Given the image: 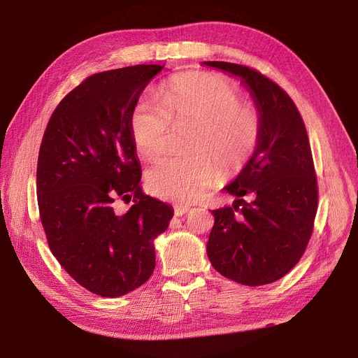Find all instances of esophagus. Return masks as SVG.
<instances>
[{
	"label": "esophagus",
	"instance_id": "obj_1",
	"mask_svg": "<svg viewBox=\"0 0 358 358\" xmlns=\"http://www.w3.org/2000/svg\"><path fill=\"white\" fill-rule=\"evenodd\" d=\"M189 210H190V208L189 206H176V209H174V213H176V216H182V215H185V213H189Z\"/></svg>",
	"mask_w": 358,
	"mask_h": 358
}]
</instances>
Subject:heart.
I'll return each mask as SVG.
<instances>
[{"label":"heart","mask_w":358,"mask_h":358,"mask_svg":"<svg viewBox=\"0 0 358 358\" xmlns=\"http://www.w3.org/2000/svg\"><path fill=\"white\" fill-rule=\"evenodd\" d=\"M231 80L213 72H184L158 92V103L141 99L130 113V134L145 159L164 154L169 130L192 124L189 152L166 157L146 173L154 196L177 203L196 201L216 178L238 173L252 157L261 136L258 108L242 101Z\"/></svg>","instance_id":"1"}]
</instances>
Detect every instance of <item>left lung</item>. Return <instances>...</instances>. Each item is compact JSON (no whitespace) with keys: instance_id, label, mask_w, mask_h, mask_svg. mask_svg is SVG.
Returning <instances> with one entry per match:
<instances>
[{"instance_id":"8db88e82","label":"left lung","mask_w":358,"mask_h":358,"mask_svg":"<svg viewBox=\"0 0 358 358\" xmlns=\"http://www.w3.org/2000/svg\"><path fill=\"white\" fill-rule=\"evenodd\" d=\"M247 85L261 136L245 168L224 187L236 200L212 210L208 255L217 273L262 286L286 275L305 254L317 209V181L302 116L289 94L254 68L204 62Z\"/></svg>"}]
</instances>
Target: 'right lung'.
Returning <instances> with one entry per match:
<instances>
[{
  "label": "right lung",
  "mask_w": 358,
  "mask_h": 358,
  "mask_svg": "<svg viewBox=\"0 0 358 358\" xmlns=\"http://www.w3.org/2000/svg\"><path fill=\"white\" fill-rule=\"evenodd\" d=\"M164 65L94 73L52 113L37 159L36 193L49 248L94 294L119 297L155 268L154 239L174 216L146 196L130 134V113ZM116 199L132 201L117 214Z\"/></svg>",
  "instance_id": "add662e5"
}]
</instances>
